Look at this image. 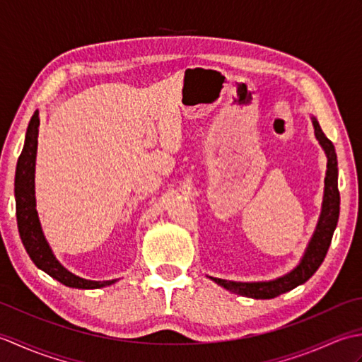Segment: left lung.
Here are the masks:
<instances>
[{
  "instance_id": "left-lung-1",
  "label": "left lung",
  "mask_w": 362,
  "mask_h": 362,
  "mask_svg": "<svg viewBox=\"0 0 362 362\" xmlns=\"http://www.w3.org/2000/svg\"><path fill=\"white\" fill-rule=\"evenodd\" d=\"M314 132L322 148L327 152L328 163H327V177H325V197H324V206H322V214L319 219V224L314 233L313 240L306 249L305 257L294 271L288 275L280 276V279L272 281H258V283H238V281H228L221 279H213L221 286L235 292V294L252 297V298H274L280 294H284L291 289L297 288L298 284L310 280L313 274L317 271L322 261L325 259L329 244H332V238L334 233V228L337 226V219H339V205H341V196L339 189H337V158L333 143L328 140L325 134L322 132L319 122L313 119Z\"/></svg>"
}]
</instances>
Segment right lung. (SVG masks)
Instances as JSON below:
<instances>
[{
	"instance_id": "add662e5",
	"label": "right lung",
	"mask_w": 362,
	"mask_h": 362,
	"mask_svg": "<svg viewBox=\"0 0 362 362\" xmlns=\"http://www.w3.org/2000/svg\"><path fill=\"white\" fill-rule=\"evenodd\" d=\"M40 118L38 110L34 112L33 118L29 121L26 130V140L23 151L18 157L17 171H15V204H17V224L20 238L29 253L30 259L34 261L37 267L43 269L52 279L71 288L79 289H98L109 286L115 283L110 281H91L81 279V276L71 274L70 271L59 263L56 257L52 255L48 243H46L40 222H38L35 210V196H34V171H35V153H37V136Z\"/></svg>"
}]
</instances>
